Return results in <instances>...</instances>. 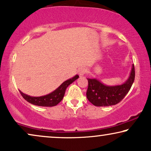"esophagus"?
Returning a JSON list of instances; mask_svg holds the SVG:
<instances>
[{"mask_svg": "<svg viewBox=\"0 0 151 151\" xmlns=\"http://www.w3.org/2000/svg\"><path fill=\"white\" fill-rule=\"evenodd\" d=\"M85 72H86V70L85 68H82V67L79 68L78 70V73L80 75V76H83L84 74L85 73Z\"/></svg>", "mask_w": 151, "mask_h": 151, "instance_id": "34e87169", "label": "esophagus"}]
</instances>
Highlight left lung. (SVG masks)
Listing matches in <instances>:
<instances>
[{"instance_id":"1","label":"left lung","mask_w":151,"mask_h":151,"mask_svg":"<svg viewBox=\"0 0 151 151\" xmlns=\"http://www.w3.org/2000/svg\"><path fill=\"white\" fill-rule=\"evenodd\" d=\"M135 72L132 64L128 79L121 85H107L97 78H87V98L90 103L97 107L114 105L122 101L130 91L134 80Z\"/></svg>"}]
</instances>
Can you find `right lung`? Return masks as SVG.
Returning a JSON list of instances; mask_svg holds the SVG:
<instances>
[{
    "instance_id": "add662e5",
    "label": "right lung",
    "mask_w": 151,
    "mask_h": 151,
    "mask_svg": "<svg viewBox=\"0 0 151 151\" xmlns=\"http://www.w3.org/2000/svg\"><path fill=\"white\" fill-rule=\"evenodd\" d=\"M78 78H79V76L76 75L73 78L64 81L62 85H60L51 93L45 96H31L23 93L20 90H19V91H20L21 94L22 95L23 99L26 100L28 103H31V104L42 107H53L62 101V100L64 98V93H65L66 88L68 87V85H70L75 80H77Z\"/></svg>"
}]
</instances>
